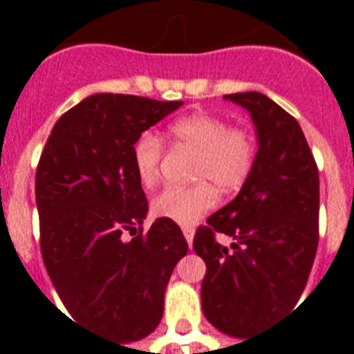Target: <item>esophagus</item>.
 <instances>
[{
    "instance_id": "34e87169",
    "label": "esophagus",
    "mask_w": 354,
    "mask_h": 354,
    "mask_svg": "<svg viewBox=\"0 0 354 354\" xmlns=\"http://www.w3.org/2000/svg\"><path fill=\"white\" fill-rule=\"evenodd\" d=\"M183 235H185V241H187V244L191 246L193 244V239H194V230L193 227H183Z\"/></svg>"
}]
</instances>
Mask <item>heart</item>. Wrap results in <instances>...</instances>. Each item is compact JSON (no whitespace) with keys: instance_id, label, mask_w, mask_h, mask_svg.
<instances>
[{"instance_id":"heart-1","label":"heart","mask_w":354,"mask_h":354,"mask_svg":"<svg viewBox=\"0 0 354 354\" xmlns=\"http://www.w3.org/2000/svg\"><path fill=\"white\" fill-rule=\"evenodd\" d=\"M172 145L196 152L193 178L198 180L189 187H165L152 200V211L161 218L191 226L198 222L218 200L215 185L221 191H235L252 174L257 143L244 127L230 124L216 113H193L178 119L171 127ZM165 145L154 132H143L132 149L133 167L139 182L152 185L160 176V165Z\"/></svg>"}]
</instances>
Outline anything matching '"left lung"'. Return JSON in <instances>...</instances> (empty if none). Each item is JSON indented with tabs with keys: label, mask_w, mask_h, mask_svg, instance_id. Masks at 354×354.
I'll return each mask as SVG.
<instances>
[{
	"label": "left lung",
	"mask_w": 354,
	"mask_h": 354,
	"mask_svg": "<svg viewBox=\"0 0 354 354\" xmlns=\"http://www.w3.org/2000/svg\"><path fill=\"white\" fill-rule=\"evenodd\" d=\"M226 99L252 113L259 149L235 200L207 218L193 248L204 259L202 307L216 329L250 338L296 307L319 236V174L299 122L263 93ZM216 232L236 239L230 252ZM246 342V340H244Z\"/></svg>",
	"instance_id": "obj_1"
}]
</instances>
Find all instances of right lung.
Returning <instances> with one entry per match:
<instances>
[{
	"label": "right lung",
	"instance_id": "1",
	"mask_svg": "<svg viewBox=\"0 0 354 354\" xmlns=\"http://www.w3.org/2000/svg\"><path fill=\"white\" fill-rule=\"evenodd\" d=\"M122 93H95L53 127L36 167L40 250L73 318L119 342L158 327L163 296L187 241L158 218L143 233L149 202L133 167L136 139L182 106ZM134 236L130 241L124 233Z\"/></svg>",
	"mask_w": 354,
	"mask_h": 354
}]
</instances>
